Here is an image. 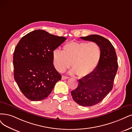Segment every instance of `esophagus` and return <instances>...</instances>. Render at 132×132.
Instances as JSON below:
<instances>
[{"label": "esophagus", "instance_id": "1", "mask_svg": "<svg viewBox=\"0 0 132 132\" xmlns=\"http://www.w3.org/2000/svg\"><path fill=\"white\" fill-rule=\"evenodd\" d=\"M68 78H69V77H66V76H62V77H61L62 80H66V79H67Z\"/></svg>", "mask_w": 132, "mask_h": 132}]
</instances>
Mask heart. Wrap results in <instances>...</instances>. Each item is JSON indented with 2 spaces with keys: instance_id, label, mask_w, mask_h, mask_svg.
I'll use <instances>...</instances> for the list:
<instances>
[{
  "instance_id": "heart-1",
  "label": "heart",
  "mask_w": 132,
  "mask_h": 132,
  "mask_svg": "<svg viewBox=\"0 0 132 132\" xmlns=\"http://www.w3.org/2000/svg\"><path fill=\"white\" fill-rule=\"evenodd\" d=\"M62 52H53V64L56 70L62 72L71 63L72 73L79 77L90 75L98 65L102 56L100 46L95 42L72 41L62 47Z\"/></svg>"
}]
</instances>
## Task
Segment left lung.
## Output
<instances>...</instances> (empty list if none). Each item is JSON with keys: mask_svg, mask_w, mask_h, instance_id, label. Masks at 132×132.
Instances as JSON below:
<instances>
[{"mask_svg": "<svg viewBox=\"0 0 132 132\" xmlns=\"http://www.w3.org/2000/svg\"><path fill=\"white\" fill-rule=\"evenodd\" d=\"M80 38L97 43L102 50L101 60L96 69L79 79L78 87L71 91L72 98L77 104L91 106L99 103L113 89L118 69V59L114 46L105 37L91 35Z\"/></svg>", "mask_w": 132, "mask_h": 132, "instance_id": "left-lung-1", "label": "left lung"}]
</instances>
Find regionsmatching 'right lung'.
I'll list each match as a JSON object with an SVG mask.
<instances>
[{"label": "right lung", "instance_id": "right-lung-1", "mask_svg": "<svg viewBox=\"0 0 132 132\" xmlns=\"http://www.w3.org/2000/svg\"><path fill=\"white\" fill-rule=\"evenodd\" d=\"M66 38L36 30L23 36L14 51V78L23 94L33 101L48 96L61 75L53 65V52Z\"/></svg>", "mask_w": 132, "mask_h": 132}]
</instances>
